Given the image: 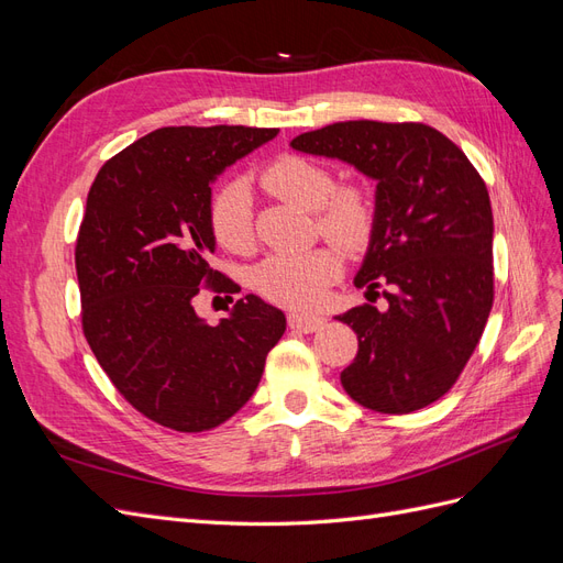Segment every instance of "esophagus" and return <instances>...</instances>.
Returning <instances> with one entry per match:
<instances>
[{"label": "esophagus", "instance_id": "obj_1", "mask_svg": "<svg viewBox=\"0 0 563 563\" xmlns=\"http://www.w3.org/2000/svg\"><path fill=\"white\" fill-rule=\"evenodd\" d=\"M288 327L302 331V333H314L323 327V319L317 314H302V312H291L288 314Z\"/></svg>", "mask_w": 563, "mask_h": 563}]
</instances>
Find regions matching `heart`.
<instances>
[{"label":"heart","mask_w":563,"mask_h":563,"mask_svg":"<svg viewBox=\"0 0 563 563\" xmlns=\"http://www.w3.org/2000/svg\"><path fill=\"white\" fill-rule=\"evenodd\" d=\"M261 185L269 195L314 211L323 236L345 251L368 244L376 225V201L366 185H335V172L319 159L282 155L261 172ZM209 223L216 242L246 253L253 246L251 197L244 180L234 178L218 187L209 203ZM343 261L335 249L317 246L305 253H275L253 272V286L263 298L286 308H314L340 277Z\"/></svg>","instance_id":"obj_1"}]
</instances>
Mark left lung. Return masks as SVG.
<instances>
[{"instance_id": "obj_1", "label": "left lung", "mask_w": 563, "mask_h": 563, "mask_svg": "<svg viewBox=\"0 0 563 563\" xmlns=\"http://www.w3.org/2000/svg\"><path fill=\"white\" fill-rule=\"evenodd\" d=\"M291 147L376 180V225L354 286H385L387 310L360 305L335 317L360 338L340 383L378 413L430 406L463 373L493 305L486 183L453 141L418 122H338Z\"/></svg>"}]
</instances>
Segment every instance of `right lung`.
Returning a JSON list of instances; mask_svg holds the SVG:
<instances>
[{"instance_id": "right-lung-1", "label": "right lung", "mask_w": 563, "mask_h": 563, "mask_svg": "<svg viewBox=\"0 0 563 563\" xmlns=\"http://www.w3.org/2000/svg\"><path fill=\"white\" fill-rule=\"evenodd\" d=\"M277 133L164 126L108 159L89 190L75 249L84 335L119 395L176 432L240 411L286 331L253 294L216 327L195 312L201 284L240 291L209 265L211 183Z\"/></svg>"}]
</instances>
